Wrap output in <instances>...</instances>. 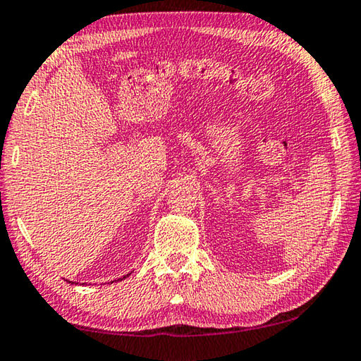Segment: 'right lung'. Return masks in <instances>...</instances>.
<instances>
[{"label":"right lung","instance_id":"1","mask_svg":"<svg viewBox=\"0 0 361 361\" xmlns=\"http://www.w3.org/2000/svg\"><path fill=\"white\" fill-rule=\"evenodd\" d=\"M128 276H129V274H128ZM128 276H125V277H121V279H126ZM121 279H118V281H121ZM116 282V281H115ZM69 283H74V282H69Z\"/></svg>","mask_w":361,"mask_h":361}]
</instances>
